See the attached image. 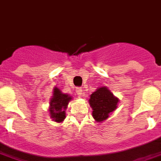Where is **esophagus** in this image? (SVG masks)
<instances>
[{
  "instance_id": "34e87169",
  "label": "esophagus",
  "mask_w": 161,
  "mask_h": 161,
  "mask_svg": "<svg viewBox=\"0 0 161 161\" xmlns=\"http://www.w3.org/2000/svg\"><path fill=\"white\" fill-rule=\"evenodd\" d=\"M76 92H77V93H78V94H79V95H82V94H83V89H82V88H80V87H79V88H77V89H76Z\"/></svg>"
}]
</instances>
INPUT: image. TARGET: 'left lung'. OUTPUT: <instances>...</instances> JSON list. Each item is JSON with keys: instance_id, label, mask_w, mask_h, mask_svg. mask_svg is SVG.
<instances>
[{"instance_id": "8db88e82", "label": "left lung", "mask_w": 161, "mask_h": 161, "mask_svg": "<svg viewBox=\"0 0 161 161\" xmlns=\"http://www.w3.org/2000/svg\"><path fill=\"white\" fill-rule=\"evenodd\" d=\"M89 101L93 109V117L95 121H102L117 107L118 99L107 88L101 87L90 95Z\"/></svg>"}]
</instances>
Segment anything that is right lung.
Returning a JSON list of instances; mask_svg holds the SVG:
<instances>
[{
    "instance_id": "obj_1",
    "label": "right lung",
    "mask_w": 161,
    "mask_h": 161,
    "mask_svg": "<svg viewBox=\"0 0 161 161\" xmlns=\"http://www.w3.org/2000/svg\"><path fill=\"white\" fill-rule=\"evenodd\" d=\"M70 100L71 96L68 94H62L59 89H54L53 98L51 100V107L50 113L51 118L56 122H61L66 117L64 110L67 108V105Z\"/></svg>"
}]
</instances>
